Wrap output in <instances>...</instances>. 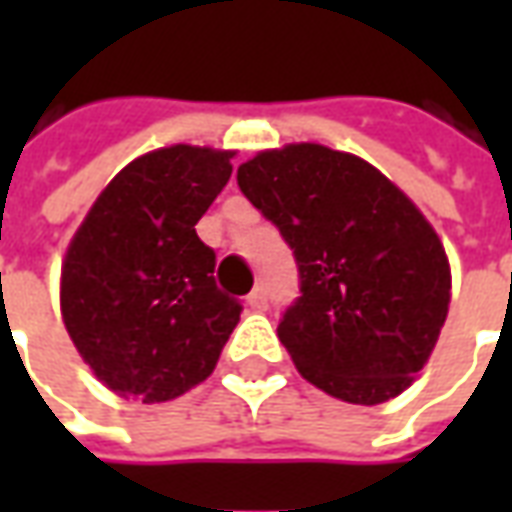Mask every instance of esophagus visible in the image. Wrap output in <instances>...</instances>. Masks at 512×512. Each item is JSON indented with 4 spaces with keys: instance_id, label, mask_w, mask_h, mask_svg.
Returning a JSON list of instances; mask_svg holds the SVG:
<instances>
[{
    "instance_id": "34e87169",
    "label": "esophagus",
    "mask_w": 512,
    "mask_h": 512,
    "mask_svg": "<svg viewBox=\"0 0 512 512\" xmlns=\"http://www.w3.org/2000/svg\"><path fill=\"white\" fill-rule=\"evenodd\" d=\"M246 307L252 312H263L268 310V296L263 288H255L249 296H246Z\"/></svg>"
}]
</instances>
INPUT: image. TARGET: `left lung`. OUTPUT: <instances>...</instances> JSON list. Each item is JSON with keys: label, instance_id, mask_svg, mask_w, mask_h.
I'll list each match as a JSON object with an SVG mask.
<instances>
[{"label": "left lung", "instance_id": "left-lung-1", "mask_svg": "<svg viewBox=\"0 0 512 512\" xmlns=\"http://www.w3.org/2000/svg\"><path fill=\"white\" fill-rule=\"evenodd\" d=\"M238 186L299 266L277 334L301 376L359 406L411 386L450 310V263L417 205L365 158L312 142L257 153Z\"/></svg>", "mask_w": 512, "mask_h": 512}]
</instances>
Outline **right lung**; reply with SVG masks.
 Instances as JSON below:
<instances>
[{"instance_id": "obj_1", "label": "right lung", "mask_w": 512, "mask_h": 512, "mask_svg": "<svg viewBox=\"0 0 512 512\" xmlns=\"http://www.w3.org/2000/svg\"><path fill=\"white\" fill-rule=\"evenodd\" d=\"M230 158L191 145L134 158L65 252V329L95 378L126 400L164 403L202 384L241 318L194 230L233 175Z\"/></svg>"}]
</instances>
